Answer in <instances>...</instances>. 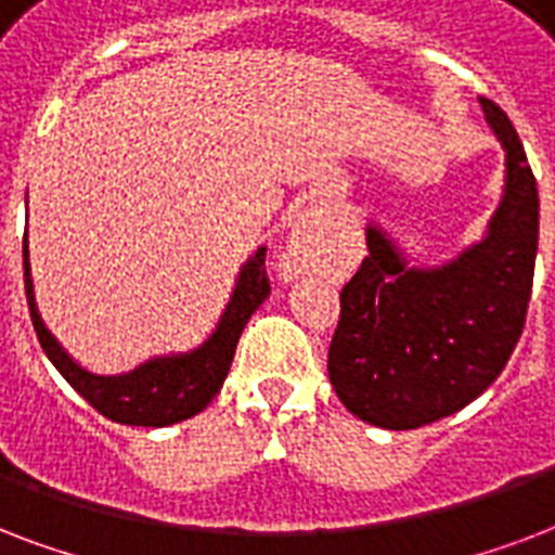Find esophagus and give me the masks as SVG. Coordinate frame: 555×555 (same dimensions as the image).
<instances>
[{
    "label": "esophagus",
    "mask_w": 555,
    "mask_h": 555,
    "mask_svg": "<svg viewBox=\"0 0 555 555\" xmlns=\"http://www.w3.org/2000/svg\"><path fill=\"white\" fill-rule=\"evenodd\" d=\"M324 240L326 231L318 219H300L292 231V240L286 243V251H283V272L289 278L309 272L318 263V257L324 255Z\"/></svg>",
    "instance_id": "34e87169"
}]
</instances>
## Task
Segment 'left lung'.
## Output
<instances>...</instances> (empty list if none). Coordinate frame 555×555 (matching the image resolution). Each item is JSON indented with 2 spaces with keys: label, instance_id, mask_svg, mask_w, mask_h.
<instances>
[{
  "label": "left lung",
  "instance_id": "left-lung-1",
  "mask_svg": "<svg viewBox=\"0 0 555 555\" xmlns=\"http://www.w3.org/2000/svg\"><path fill=\"white\" fill-rule=\"evenodd\" d=\"M480 106L506 150L504 199L487 237L452 263L416 269L371 225V255L341 289L330 382L350 414L390 431L437 423L478 399L501 376L527 321L539 188L513 121L489 98Z\"/></svg>",
  "mask_w": 555,
  "mask_h": 555
}]
</instances>
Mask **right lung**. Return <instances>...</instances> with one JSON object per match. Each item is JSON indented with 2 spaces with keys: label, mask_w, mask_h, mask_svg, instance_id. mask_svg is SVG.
Segmentation results:
<instances>
[{
  "label": "right lung",
  "mask_w": 555,
  "mask_h": 555,
  "mask_svg": "<svg viewBox=\"0 0 555 555\" xmlns=\"http://www.w3.org/2000/svg\"><path fill=\"white\" fill-rule=\"evenodd\" d=\"M23 266L25 298H28V309H31L34 330H37V338H40L51 364L63 373V379L98 414L113 420V423L144 425V428L182 423L188 416L199 414L202 408H208V402L217 397L222 382L229 376L243 326L248 324L251 312L263 304L266 295L272 292L269 278H266V246H260L255 257H248V263L240 269L229 307H225L217 330L210 333L205 345L191 350V353L150 359V362L139 364L135 371L121 373V376H98V373L83 371L42 324L37 304H34L31 266H28V243L25 240Z\"/></svg>",
  "instance_id": "obj_1"
}]
</instances>
